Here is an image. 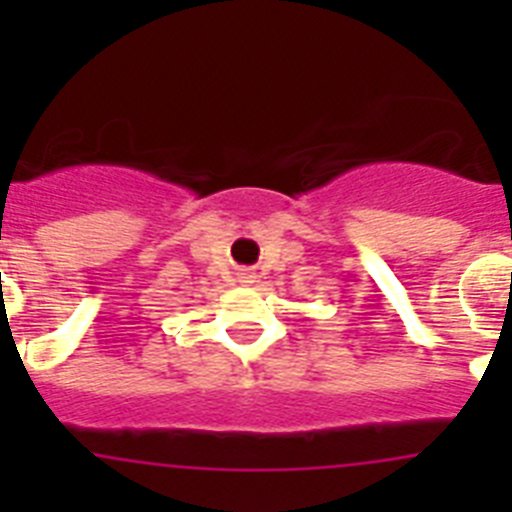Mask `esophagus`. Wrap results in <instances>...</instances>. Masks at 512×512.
<instances>
[{
  "instance_id": "1",
  "label": "esophagus",
  "mask_w": 512,
  "mask_h": 512,
  "mask_svg": "<svg viewBox=\"0 0 512 512\" xmlns=\"http://www.w3.org/2000/svg\"><path fill=\"white\" fill-rule=\"evenodd\" d=\"M253 279H256V277H253L251 271H246V274H243V277H241V282L243 284H253Z\"/></svg>"
}]
</instances>
